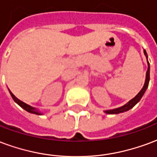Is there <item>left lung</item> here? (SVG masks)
I'll return each mask as SVG.
<instances>
[{"label": "left lung", "mask_w": 157, "mask_h": 157, "mask_svg": "<svg viewBox=\"0 0 157 157\" xmlns=\"http://www.w3.org/2000/svg\"><path fill=\"white\" fill-rule=\"evenodd\" d=\"M144 54L146 56V61H147V65H148V67H147V71H146V80H145V83H144V86L141 89V90L140 91L138 94H136V96H135L133 99H130V101L128 103H126L125 105H124L121 107H119V108L113 109H108V110H105V114H108V115H117V114H120V113H123V112L128 111L129 109H132L136 105L137 103L139 102L140 99L142 98V96L144 95V94L146 92V89L148 88V85H149V81H150V63L149 61H148V56H147V53H146V50H144Z\"/></svg>", "instance_id": "8db88e82"}]
</instances>
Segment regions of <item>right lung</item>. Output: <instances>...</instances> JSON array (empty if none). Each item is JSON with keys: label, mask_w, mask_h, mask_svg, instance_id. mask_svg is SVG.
<instances>
[{"label": "right lung", "mask_w": 157, "mask_h": 157, "mask_svg": "<svg viewBox=\"0 0 157 157\" xmlns=\"http://www.w3.org/2000/svg\"><path fill=\"white\" fill-rule=\"evenodd\" d=\"M10 91V90H9ZM10 94L11 95V97H12V99H13V100H14L15 102L17 103L19 106H21V108L24 109L26 111L29 112V113H32V114H35V115H42V113H41V111L40 110H38L37 109L34 108V107H33V106H31V105H27V104H26V103L22 102L21 100H20V99H18L16 96L12 94V93L10 91Z\"/></svg>", "instance_id": "1"}]
</instances>
